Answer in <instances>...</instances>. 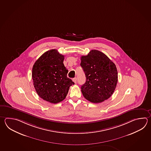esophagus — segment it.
I'll return each instance as SVG.
<instances>
[{
    "label": "esophagus",
    "instance_id": "1",
    "mask_svg": "<svg viewBox=\"0 0 151 151\" xmlns=\"http://www.w3.org/2000/svg\"><path fill=\"white\" fill-rule=\"evenodd\" d=\"M73 81L75 83H76V82H77V78H76V77L74 78L73 79Z\"/></svg>",
    "mask_w": 151,
    "mask_h": 151
}]
</instances>
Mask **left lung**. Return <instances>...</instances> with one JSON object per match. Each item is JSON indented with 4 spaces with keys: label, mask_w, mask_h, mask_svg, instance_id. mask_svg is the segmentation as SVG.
<instances>
[{
    "label": "left lung",
    "mask_w": 151,
    "mask_h": 151,
    "mask_svg": "<svg viewBox=\"0 0 151 151\" xmlns=\"http://www.w3.org/2000/svg\"><path fill=\"white\" fill-rule=\"evenodd\" d=\"M81 66L86 75V82L81 86L84 98L90 102L99 103L113 94L118 82L115 64L103 52L91 50L81 58Z\"/></svg>",
    "instance_id": "obj_1"
}]
</instances>
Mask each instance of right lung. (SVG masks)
<instances>
[{
    "label": "right lung",
    "mask_w": 151,
    "mask_h": 151,
    "mask_svg": "<svg viewBox=\"0 0 151 151\" xmlns=\"http://www.w3.org/2000/svg\"><path fill=\"white\" fill-rule=\"evenodd\" d=\"M65 56L56 49L43 53L32 68L33 84L37 95L43 100L56 104L65 99L69 87L74 83L67 77L63 64Z\"/></svg>",
    "instance_id": "add662e5"
}]
</instances>
